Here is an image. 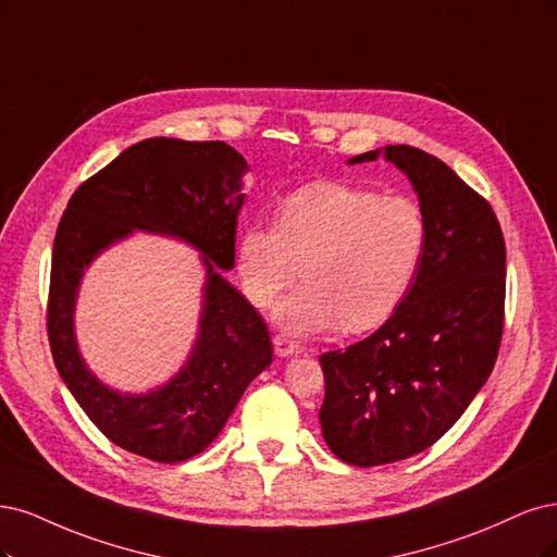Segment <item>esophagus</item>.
<instances>
[{
	"instance_id": "1",
	"label": "esophagus",
	"mask_w": 557,
	"mask_h": 557,
	"mask_svg": "<svg viewBox=\"0 0 557 557\" xmlns=\"http://www.w3.org/2000/svg\"><path fill=\"white\" fill-rule=\"evenodd\" d=\"M273 345H275L277 356H292L298 351V343H294V339H289L286 335H275Z\"/></svg>"
}]
</instances>
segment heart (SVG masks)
Wrapping results in <instances>:
<instances>
[{"label": "heart", "instance_id": "b5f03b06", "mask_svg": "<svg viewBox=\"0 0 557 557\" xmlns=\"http://www.w3.org/2000/svg\"><path fill=\"white\" fill-rule=\"evenodd\" d=\"M428 249V218L409 196L317 183L277 208V222L247 224L236 245V273L245 298L259 310L292 286L275 321L312 335L343 324L361 333L400 308Z\"/></svg>", "mask_w": 557, "mask_h": 557}]
</instances>
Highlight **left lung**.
<instances>
[{
    "label": "left lung",
    "mask_w": 557,
    "mask_h": 557,
    "mask_svg": "<svg viewBox=\"0 0 557 557\" xmlns=\"http://www.w3.org/2000/svg\"><path fill=\"white\" fill-rule=\"evenodd\" d=\"M380 154L414 185L428 249L382 329L319 356L326 380L321 433L356 468L433 446L486 384L505 329L507 247L491 203L442 159L411 146H386L349 164Z\"/></svg>",
    "instance_id": "8db88e82"
}]
</instances>
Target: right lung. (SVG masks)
Returning a JSON list of instances; mask_svg holds the SVG:
<instances>
[{"label": "right lung", "mask_w": 557, "mask_h": 557, "mask_svg": "<svg viewBox=\"0 0 557 557\" xmlns=\"http://www.w3.org/2000/svg\"><path fill=\"white\" fill-rule=\"evenodd\" d=\"M247 161L222 140L148 138L124 150L74 191L52 245L48 339L52 361L101 433L124 451L183 462L220 435L249 382L273 361L261 314L220 275L236 261ZM134 227L202 249L209 268L202 333L190 361L146 397H122L86 370L73 335L84 268Z\"/></svg>", "instance_id": "1"}]
</instances>
